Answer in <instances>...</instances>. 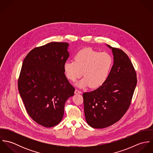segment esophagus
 <instances>
[{
	"label": "esophagus",
	"mask_w": 153,
	"mask_h": 153,
	"mask_svg": "<svg viewBox=\"0 0 153 153\" xmlns=\"http://www.w3.org/2000/svg\"><path fill=\"white\" fill-rule=\"evenodd\" d=\"M75 94H82V92H81V91H79V90L76 89L75 91Z\"/></svg>",
	"instance_id": "obj_1"
}]
</instances>
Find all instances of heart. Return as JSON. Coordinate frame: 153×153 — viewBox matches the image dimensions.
Wrapping results in <instances>:
<instances>
[{
	"label": "heart",
	"mask_w": 153,
	"mask_h": 153,
	"mask_svg": "<svg viewBox=\"0 0 153 153\" xmlns=\"http://www.w3.org/2000/svg\"><path fill=\"white\" fill-rule=\"evenodd\" d=\"M112 65V58L106 52L100 53L91 48L78 51L74 61H66L64 65L66 76L72 82L82 75L84 76L77 83L79 87L89 85L91 88L101 86L107 79Z\"/></svg>",
	"instance_id": "1"
}]
</instances>
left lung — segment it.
<instances>
[{
  "mask_svg": "<svg viewBox=\"0 0 153 153\" xmlns=\"http://www.w3.org/2000/svg\"><path fill=\"white\" fill-rule=\"evenodd\" d=\"M114 64L105 82L97 89L84 92V113L88 124L94 128L108 127L118 121L131 104L137 85V74L127 55L112 48Z\"/></svg>",
  "mask_w": 153,
  "mask_h": 153,
  "instance_id": "1",
  "label": "left lung"
}]
</instances>
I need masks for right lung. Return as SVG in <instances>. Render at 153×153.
Listing matches in <instances>:
<instances>
[{
	"label": "right lung",
	"instance_id": "add662e5",
	"mask_svg": "<svg viewBox=\"0 0 153 153\" xmlns=\"http://www.w3.org/2000/svg\"><path fill=\"white\" fill-rule=\"evenodd\" d=\"M68 46L52 42L36 47L22 64L18 83L20 95L29 115L45 127L61 121L66 101L74 94L64 70Z\"/></svg>",
	"mask_w": 153,
	"mask_h": 153
}]
</instances>
